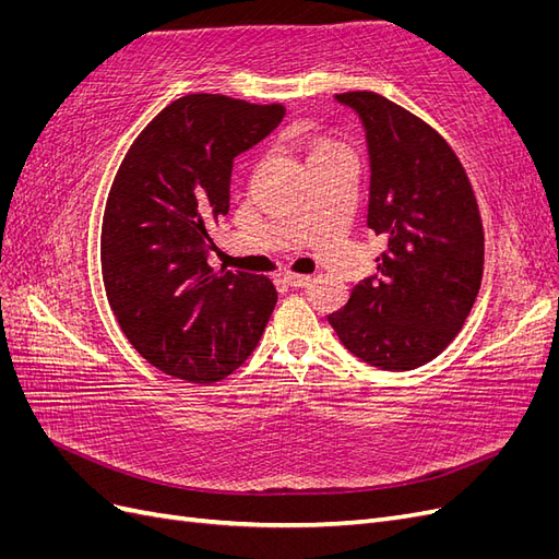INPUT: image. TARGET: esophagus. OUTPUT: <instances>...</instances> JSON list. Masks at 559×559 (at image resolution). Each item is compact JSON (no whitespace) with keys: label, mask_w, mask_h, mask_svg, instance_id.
I'll use <instances>...</instances> for the list:
<instances>
[{"label":"esophagus","mask_w":559,"mask_h":559,"mask_svg":"<svg viewBox=\"0 0 559 559\" xmlns=\"http://www.w3.org/2000/svg\"><path fill=\"white\" fill-rule=\"evenodd\" d=\"M310 275H296V273H286L284 275V282L289 284V286H294V289H302V286H308L310 284Z\"/></svg>","instance_id":"obj_1"}]
</instances>
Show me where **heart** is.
<instances>
[{
	"mask_svg": "<svg viewBox=\"0 0 559 559\" xmlns=\"http://www.w3.org/2000/svg\"><path fill=\"white\" fill-rule=\"evenodd\" d=\"M337 151H347V148L333 140H312L310 148H308V165L314 160H321V158H329V156L337 154Z\"/></svg>",
	"mask_w": 559,
	"mask_h": 559,
	"instance_id": "heart-1",
	"label": "heart"
}]
</instances>
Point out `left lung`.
Returning a JSON list of instances; mask_svg holds the SVG:
<instances>
[{
	"mask_svg": "<svg viewBox=\"0 0 559 559\" xmlns=\"http://www.w3.org/2000/svg\"><path fill=\"white\" fill-rule=\"evenodd\" d=\"M366 130L378 273L329 314L341 343L382 370L436 359L460 333L483 280V224L460 158L421 118L370 91L335 95Z\"/></svg>",
	"mask_w": 559,
	"mask_h": 559,
	"instance_id": "obj_1",
	"label": "left lung"
}]
</instances>
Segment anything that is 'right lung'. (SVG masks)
Listing matches in <instances>:
<instances>
[{
	"mask_svg": "<svg viewBox=\"0 0 559 559\" xmlns=\"http://www.w3.org/2000/svg\"><path fill=\"white\" fill-rule=\"evenodd\" d=\"M282 118V105L183 95L118 167L99 245L105 289L130 345L167 376L198 384L230 376L273 314L267 277L207 265V230L228 214L235 156Z\"/></svg>",
	"mask_w": 559,
	"mask_h": 559,
	"instance_id": "add662e5",
	"label": "right lung"
}]
</instances>
